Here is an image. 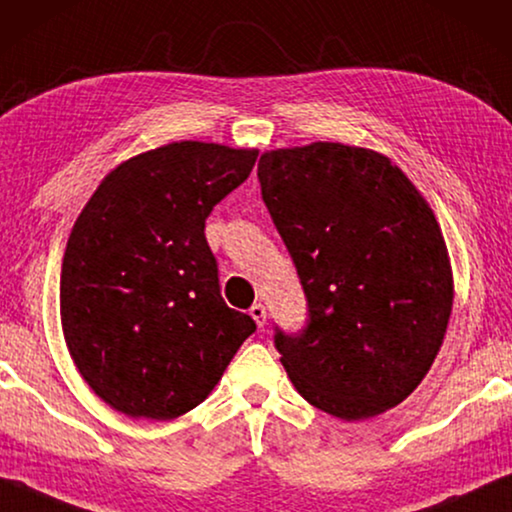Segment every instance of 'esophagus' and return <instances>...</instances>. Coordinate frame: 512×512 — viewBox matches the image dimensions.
<instances>
[{
    "label": "esophagus",
    "mask_w": 512,
    "mask_h": 512,
    "mask_svg": "<svg viewBox=\"0 0 512 512\" xmlns=\"http://www.w3.org/2000/svg\"><path fill=\"white\" fill-rule=\"evenodd\" d=\"M250 317H253L259 329H262V326L266 324V308H264V305L253 303V308H250Z\"/></svg>",
    "instance_id": "esophagus-1"
}]
</instances>
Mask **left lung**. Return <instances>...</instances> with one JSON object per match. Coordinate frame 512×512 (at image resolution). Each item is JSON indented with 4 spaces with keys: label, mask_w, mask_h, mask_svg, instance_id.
Wrapping results in <instances>:
<instances>
[{
    "label": "left lung",
    "mask_w": 512,
    "mask_h": 512,
    "mask_svg": "<svg viewBox=\"0 0 512 512\" xmlns=\"http://www.w3.org/2000/svg\"><path fill=\"white\" fill-rule=\"evenodd\" d=\"M257 177L308 299V324L273 338L289 379L342 421L384 414L432 368L453 310L430 204L391 158L340 142L266 151Z\"/></svg>",
    "instance_id": "obj_1"
}]
</instances>
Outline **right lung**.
Returning <instances> with one entry per match:
<instances>
[{"label": "right lung", "mask_w": 512, "mask_h": 512, "mask_svg": "<svg viewBox=\"0 0 512 512\" xmlns=\"http://www.w3.org/2000/svg\"><path fill=\"white\" fill-rule=\"evenodd\" d=\"M257 149L172 142L101 181L68 236L59 280L68 352L98 398L170 421L207 400L248 335L220 296L204 223Z\"/></svg>", "instance_id": "add662e5"}]
</instances>
